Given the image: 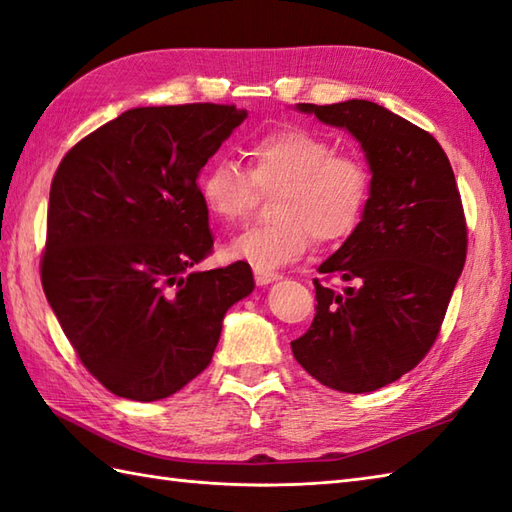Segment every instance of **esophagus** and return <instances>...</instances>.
Masks as SVG:
<instances>
[{"label":"esophagus","instance_id":"1","mask_svg":"<svg viewBox=\"0 0 512 512\" xmlns=\"http://www.w3.org/2000/svg\"><path fill=\"white\" fill-rule=\"evenodd\" d=\"M253 275H255L257 286H268V284H273V281L281 279L277 270H266V268H253Z\"/></svg>","mask_w":512,"mask_h":512}]
</instances>
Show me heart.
I'll return each mask as SVG.
<instances>
[{"label": "heart", "instance_id": "obj_1", "mask_svg": "<svg viewBox=\"0 0 512 512\" xmlns=\"http://www.w3.org/2000/svg\"><path fill=\"white\" fill-rule=\"evenodd\" d=\"M372 176L361 158L339 154L328 138L303 127H281L248 149V171L215 160L200 176V200L215 222H244L259 193H274L275 222L233 239L228 255L255 268L275 270L317 244L341 242L361 224Z\"/></svg>", "mask_w": 512, "mask_h": 512}]
</instances>
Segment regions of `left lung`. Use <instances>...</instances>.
Here are the masks:
<instances>
[{
    "instance_id": "8db88e82",
    "label": "left lung",
    "mask_w": 512,
    "mask_h": 512,
    "mask_svg": "<svg viewBox=\"0 0 512 512\" xmlns=\"http://www.w3.org/2000/svg\"><path fill=\"white\" fill-rule=\"evenodd\" d=\"M297 110L361 143L372 189L361 224L319 266L356 286L336 292L314 279L317 314L290 347L321 385L365 394L407 374L436 341L466 259L460 191L438 140L383 105Z\"/></svg>"
}]
</instances>
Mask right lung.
<instances>
[{
    "instance_id": "1",
    "label": "right lung",
    "mask_w": 512,
    "mask_h": 512,
    "mask_svg": "<svg viewBox=\"0 0 512 512\" xmlns=\"http://www.w3.org/2000/svg\"><path fill=\"white\" fill-rule=\"evenodd\" d=\"M246 110L134 107L76 143L54 173L41 284L88 372L151 402L202 374L226 310L255 288L244 262L211 253L198 176Z\"/></svg>"
}]
</instances>
